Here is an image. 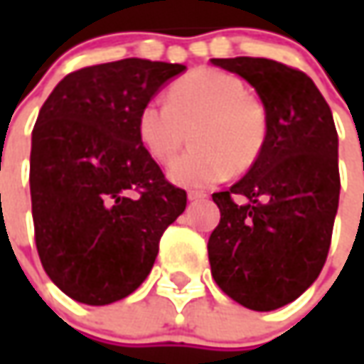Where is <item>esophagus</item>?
<instances>
[{
  "label": "esophagus",
  "mask_w": 364,
  "mask_h": 364,
  "mask_svg": "<svg viewBox=\"0 0 364 364\" xmlns=\"http://www.w3.org/2000/svg\"><path fill=\"white\" fill-rule=\"evenodd\" d=\"M204 196H206V194L200 192V190H188V200H200Z\"/></svg>",
  "instance_id": "1"
}]
</instances>
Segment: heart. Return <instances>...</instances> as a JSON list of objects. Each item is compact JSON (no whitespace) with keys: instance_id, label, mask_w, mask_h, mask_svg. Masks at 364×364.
Segmentation results:
<instances>
[{"instance_id":"obj_1","label":"heart","mask_w":364,"mask_h":364,"mask_svg":"<svg viewBox=\"0 0 364 364\" xmlns=\"http://www.w3.org/2000/svg\"><path fill=\"white\" fill-rule=\"evenodd\" d=\"M188 133L192 149L168 174L178 186L203 188L253 168L267 144L269 119L241 78L196 68L170 85L166 103L149 101L137 115L139 141L158 164L174 160Z\"/></svg>"}]
</instances>
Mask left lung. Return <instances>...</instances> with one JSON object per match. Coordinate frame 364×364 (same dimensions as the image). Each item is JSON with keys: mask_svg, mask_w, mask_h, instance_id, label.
I'll use <instances>...</instances> for the list:
<instances>
[{"mask_svg": "<svg viewBox=\"0 0 364 364\" xmlns=\"http://www.w3.org/2000/svg\"><path fill=\"white\" fill-rule=\"evenodd\" d=\"M255 87L269 135L247 174L213 200L208 239L217 286L249 310L269 312L312 286L328 257L338 210V135L312 78L269 58H213Z\"/></svg>", "mask_w": 364, "mask_h": 364, "instance_id": "8db88e82", "label": "left lung"}]
</instances>
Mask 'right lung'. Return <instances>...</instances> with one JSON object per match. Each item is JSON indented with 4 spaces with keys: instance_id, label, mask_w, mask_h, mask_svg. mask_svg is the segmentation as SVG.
I'll use <instances>...</instances> for the list:
<instances>
[{
    "instance_id": "add662e5",
    "label": "right lung",
    "mask_w": 364,
    "mask_h": 364,
    "mask_svg": "<svg viewBox=\"0 0 364 364\" xmlns=\"http://www.w3.org/2000/svg\"><path fill=\"white\" fill-rule=\"evenodd\" d=\"M184 64L125 58L56 85L32 132L30 192L44 272L73 300L105 306L146 279L186 208L137 135L141 107Z\"/></svg>"
}]
</instances>
